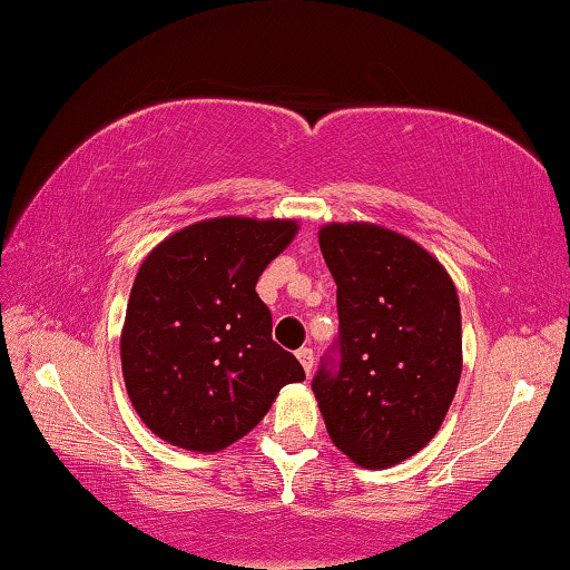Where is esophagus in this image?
I'll return each instance as SVG.
<instances>
[{"mask_svg": "<svg viewBox=\"0 0 570 570\" xmlns=\"http://www.w3.org/2000/svg\"><path fill=\"white\" fill-rule=\"evenodd\" d=\"M295 356H297V361H301V363H303V368H305V373H307V376H311V371H313V363H315V358H313V348H307V346H303L301 351H297V353H295Z\"/></svg>", "mask_w": 570, "mask_h": 570, "instance_id": "34e87169", "label": "esophagus"}]
</instances>
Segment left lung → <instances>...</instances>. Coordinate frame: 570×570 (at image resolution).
Listing matches in <instances>:
<instances>
[{"mask_svg":"<svg viewBox=\"0 0 570 570\" xmlns=\"http://www.w3.org/2000/svg\"><path fill=\"white\" fill-rule=\"evenodd\" d=\"M338 285V341L313 379L333 444L361 468L404 462L440 432L462 373L452 277L424 247L379 224H325Z\"/></svg>","mask_w":570,"mask_h":570,"instance_id":"8db88e82","label":"left lung"}]
</instances>
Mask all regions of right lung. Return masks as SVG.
Returning a JSON list of instances; mask_svg holds the SVG:
<instances>
[{
	"label": "right lung",
	"instance_id": "obj_1",
	"mask_svg": "<svg viewBox=\"0 0 570 570\" xmlns=\"http://www.w3.org/2000/svg\"><path fill=\"white\" fill-rule=\"evenodd\" d=\"M295 232L293 219H207L144 259L120 366L130 404L156 436L219 452L259 424L279 389L305 379L301 361L273 341V315L255 291Z\"/></svg>",
	"mask_w": 570,
	"mask_h": 570
}]
</instances>
